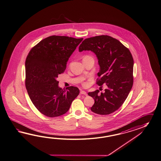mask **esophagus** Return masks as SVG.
I'll use <instances>...</instances> for the list:
<instances>
[{"label": "esophagus", "mask_w": 161, "mask_h": 161, "mask_svg": "<svg viewBox=\"0 0 161 161\" xmlns=\"http://www.w3.org/2000/svg\"><path fill=\"white\" fill-rule=\"evenodd\" d=\"M80 93L81 94H83V95H85V96H87V95L86 92H85V91H83V90H80Z\"/></svg>", "instance_id": "1"}]
</instances>
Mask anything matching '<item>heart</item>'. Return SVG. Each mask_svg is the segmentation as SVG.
<instances>
[{"instance_id":"obj_1","label":"heart","mask_w":161,"mask_h":161,"mask_svg":"<svg viewBox=\"0 0 161 161\" xmlns=\"http://www.w3.org/2000/svg\"><path fill=\"white\" fill-rule=\"evenodd\" d=\"M87 85H88V84L86 82H84L83 83V86H84V87H87Z\"/></svg>"}]
</instances>
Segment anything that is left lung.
Returning a JSON list of instances; mask_svg holds the SVG:
<instances>
[{
	"instance_id": "8db88e82",
	"label": "left lung",
	"mask_w": 161,
	"mask_h": 161,
	"mask_svg": "<svg viewBox=\"0 0 161 161\" xmlns=\"http://www.w3.org/2000/svg\"><path fill=\"white\" fill-rule=\"evenodd\" d=\"M90 50L96 55L100 65L97 84H106L104 93L99 90L88 94L95 101L92 112L108 115L124 104L133 84L134 61L130 52L121 42L108 35H100L85 39L79 51Z\"/></svg>"
}]
</instances>
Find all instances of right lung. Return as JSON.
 Wrapping results in <instances>:
<instances>
[{"instance_id":"1","label":"right lung","mask_w":161,"mask_h":161,"mask_svg":"<svg viewBox=\"0 0 161 161\" xmlns=\"http://www.w3.org/2000/svg\"><path fill=\"white\" fill-rule=\"evenodd\" d=\"M83 38L53 35L32 47L25 60V86L31 100L45 116L65 114L79 94L74 86L62 89L56 80Z\"/></svg>"}]
</instances>
